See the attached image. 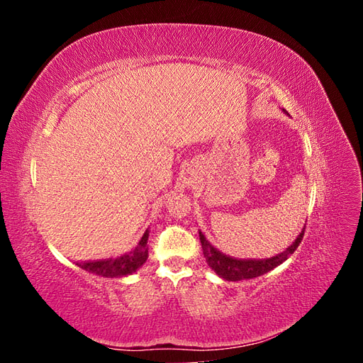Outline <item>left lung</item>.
I'll return each mask as SVG.
<instances>
[{
  "instance_id": "8db88e82",
  "label": "left lung",
  "mask_w": 363,
  "mask_h": 363,
  "mask_svg": "<svg viewBox=\"0 0 363 363\" xmlns=\"http://www.w3.org/2000/svg\"><path fill=\"white\" fill-rule=\"evenodd\" d=\"M283 112L288 115V112L284 111V108ZM304 228L306 227H303L301 233L296 236L292 245H289L283 252H280V255L269 259H236L232 256H227L208 242L201 232H200V240H201V247H203L207 265L211 267L221 279L228 281H239V280H248V279L263 276V274H267L271 269L281 265V263L296 250V247L300 245L304 235Z\"/></svg>"
}]
</instances>
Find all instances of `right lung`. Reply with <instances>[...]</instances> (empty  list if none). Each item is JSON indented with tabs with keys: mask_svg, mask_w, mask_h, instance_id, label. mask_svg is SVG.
Segmentation results:
<instances>
[{
	"mask_svg": "<svg viewBox=\"0 0 363 363\" xmlns=\"http://www.w3.org/2000/svg\"><path fill=\"white\" fill-rule=\"evenodd\" d=\"M148 236L150 232L144 233V236L140 238L139 244L136 245L135 250H131L125 252L124 256L116 257V259H104V260H95V262H79V265L82 269L96 274V276L101 277H124L130 276V274L136 272L148 259Z\"/></svg>",
	"mask_w": 363,
	"mask_h": 363,
	"instance_id": "obj_1",
	"label": "right lung"
}]
</instances>
